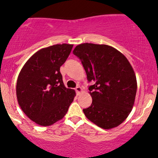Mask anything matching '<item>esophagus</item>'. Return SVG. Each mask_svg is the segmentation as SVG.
Returning <instances> with one entry per match:
<instances>
[{"mask_svg": "<svg viewBox=\"0 0 158 158\" xmlns=\"http://www.w3.org/2000/svg\"><path fill=\"white\" fill-rule=\"evenodd\" d=\"M75 90H76V92L77 93V94H80V92H82V89L80 87V86H76V89H75Z\"/></svg>", "mask_w": 158, "mask_h": 158, "instance_id": "1", "label": "esophagus"}]
</instances>
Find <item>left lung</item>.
Here are the masks:
<instances>
[{
    "mask_svg": "<svg viewBox=\"0 0 158 158\" xmlns=\"http://www.w3.org/2000/svg\"><path fill=\"white\" fill-rule=\"evenodd\" d=\"M82 62L92 98L85 117L104 129L118 127L130 114L135 101L137 82L127 57L106 44L84 43L73 51Z\"/></svg>",
    "mask_w": 158,
    "mask_h": 158,
    "instance_id": "left-lung-1",
    "label": "left lung"
}]
</instances>
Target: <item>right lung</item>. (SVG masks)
I'll return each instance as SVG.
<instances>
[{
  "mask_svg": "<svg viewBox=\"0 0 158 158\" xmlns=\"http://www.w3.org/2000/svg\"><path fill=\"white\" fill-rule=\"evenodd\" d=\"M73 45L62 44L39 50L28 60L16 82V97L29 119L43 127L51 126L66 115L76 92L66 89L60 68Z\"/></svg>",
  "mask_w": 158,
  "mask_h": 158,
  "instance_id": "obj_1",
  "label": "right lung"
}]
</instances>
